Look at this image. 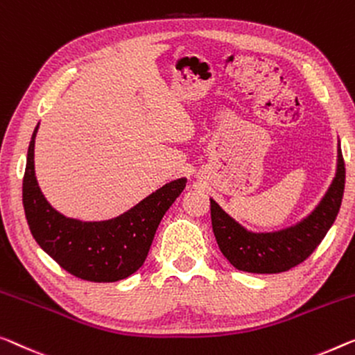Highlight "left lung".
I'll return each instance as SVG.
<instances>
[{
	"instance_id": "8db88e82",
	"label": "left lung",
	"mask_w": 355,
	"mask_h": 355,
	"mask_svg": "<svg viewBox=\"0 0 355 355\" xmlns=\"http://www.w3.org/2000/svg\"><path fill=\"white\" fill-rule=\"evenodd\" d=\"M345 180L346 168L340 146L336 177L313 214L292 228L264 234L245 231L210 199L211 228L221 253L236 269L253 274H279L298 266L319 247L336 220L345 194Z\"/></svg>"
}]
</instances>
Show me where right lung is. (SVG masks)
<instances>
[{
  "label": "right lung",
  "instance_id": "obj_1",
  "mask_svg": "<svg viewBox=\"0 0 355 355\" xmlns=\"http://www.w3.org/2000/svg\"><path fill=\"white\" fill-rule=\"evenodd\" d=\"M31 137L22 184L25 216L40 247L75 277L91 282H116L145 263L162 216L187 178L164 184L134 209L107 221L67 218L47 204L35 177V137Z\"/></svg>",
  "mask_w": 355,
  "mask_h": 355
}]
</instances>
